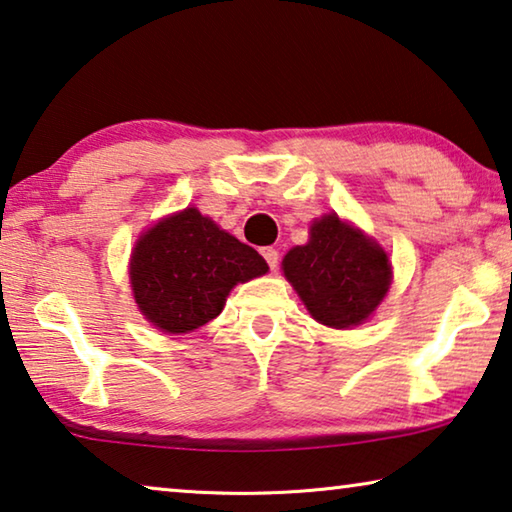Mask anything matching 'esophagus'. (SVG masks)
Here are the masks:
<instances>
[{
    "label": "esophagus",
    "instance_id": "obj_1",
    "mask_svg": "<svg viewBox=\"0 0 512 512\" xmlns=\"http://www.w3.org/2000/svg\"><path fill=\"white\" fill-rule=\"evenodd\" d=\"M262 257L266 259V264L271 266V271H275L278 269V262H280V255H278V250L275 248H262Z\"/></svg>",
    "mask_w": 512,
    "mask_h": 512
}]
</instances>
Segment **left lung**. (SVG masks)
Returning <instances> with one entry per match:
<instances>
[{
  "label": "left lung",
  "mask_w": 512,
  "mask_h": 512,
  "mask_svg": "<svg viewBox=\"0 0 512 512\" xmlns=\"http://www.w3.org/2000/svg\"><path fill=\"white\" fill-rule=\"evenodd\" d=\"M282 271L314 319L330 328L367 319L392 278L385 250L335 214L312 223L310 241L289 250Z\"/></svg>",
  "instance_id": "8db88e82"
}]
</instances>
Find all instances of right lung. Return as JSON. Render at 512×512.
<instances>
[{"label":"right lung","mask_w":512,"mask_h":512,"mask_svg":"<svg viewBox=\"0 0 512 512\" xmlns=\"http://www.w3.org/2000/svg\"><path fill=\"white\" fill-rule=\"evenodd\" d=\"M266 271L269 266L255 248L189 207L143 234L129 278L145 319L180 335L216 319L237 282Z\"/></svg>","instance_id":"add662e5"}]
</instances>
